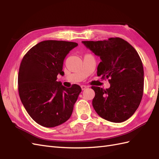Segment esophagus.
I'll use <instances>...</instances> for the list:
<instances>
[{"label": "esophagus", "instance_id": "34e87169", "mask_svg": "<svg viewBox=\"0 0 159 159\" xmlns=\"http://www.w3.org/2000/svg\"><path fill=\"white\" fill-rule=\"evenodd\" d=\"M81 87V89H82V90H85V89H86V88H87V86H85V85H81L80 86Z\"/></svg>", "mask_w": 159, "mask_h": 159}]
</instances>
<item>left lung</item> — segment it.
<instances>
[{"label": "left lung", "mask_w": 159, "mask_h": 159, "mask_svg": "<svg viewBox=\"0 0 159 159\" xmlns=\"http://www.w3.org/2000/svg\"><path fill=\"white\" fill-rule=\"evenodd\" d=\"M100 57L98 76L109 79L110 87H92L95 92L93 109L103 119L115 123L130 118L139 107L143 93V67L136 50L120 38L103 41H83Z\"/></svg>", "instance_id": "obj_1"}]
</instances>
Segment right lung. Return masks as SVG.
I'll return each instance as SVG.
<instances>
[{
  "label": "right lung",
  "mask_w": 159,
  "mask_h": 159,
  "mask_svg": "<svg viewBox=\"0 0 159 159\" xmlns=\"http://www.w3.org/2000/svg\"><path fill=\"white\" fill-rule=\"evenodd\" d=\"M76 42L46 40L38 43L24 56L18 73V92L26 111L35 122L52 128L70 117L81 92L78 85L70 88L57 81L63 75V61Z\"/></svg>",
  "instance_id": "add662e5"
}]
</instances>
